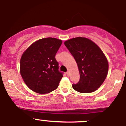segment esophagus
<instances>
[{"label": "esophagus", "instance_id": "34e87169", "mask_svg": "<svg viewBox=\"0 0 126 126\" xmlns=\"http://www.w3.org/2000/svg\"><path fill=\"white\" fill-rule=\"evenodd\" d=\"M66 75H67V76H70V72L69 71H67V72H66Z\"/></svg>", "mask_w": 126, "mask_h": 126}]
</instances>
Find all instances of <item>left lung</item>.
I'll use <instances>...</instances> for the list:
<instances>
[{
  "instance_id": "obj_1",
  "label": "left lung",
  "mask_w": 126,
  "mask_h": 126,
  "mask_svg": "<svg viewBox=\"0 0 126 126\" xmlns=\"http://www.w3.org/2000/svg\"><path fill=\"white\" fill-rule=\"evenodd\" d=\"M78 64L80 79L72 85L80 93H91L97 90L108 74V62L101 48L92 40L78 37L64 43Z\"/></svg>"
}]
</instances>
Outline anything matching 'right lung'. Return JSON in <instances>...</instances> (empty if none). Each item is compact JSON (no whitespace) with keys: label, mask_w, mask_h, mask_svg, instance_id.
<instances>
[{"label":"right lung","mask_w":126,"mask_h":126,"mask_svg":"<svg viewBox=\"0 0 126 126\" xmlns=\"http://www.w3.org/2000/svg\"><path fill=\"white\" fill-rule=\"evenodd\" d=\"M62 41L44 38L32 43L24 52L20 60V73L31 90L48 94L57 89L63 74L59 70L55 56Z\"/></svg>","instance_id":"right-lung-1"}]
</instances>
